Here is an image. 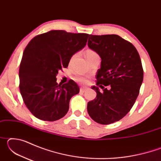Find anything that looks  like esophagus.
I'll return each instance as SVG.
<instances>
[{
    "instance_id": "esophagus-1",
    "label": "esophagus",
    "mask_w": 161,
    "mask_h": 161,
    "mask_svg": "<svg viewBox=\"0 0 161 161\" xmlns=\"http://www.w3.org/2000/svg\"><path fill=\"white\" fill-rule=\"evenodd\" d=\"M86 88H85V87H81L80 88V92H85L86 91Z\"/></svg>"
}]
</instances>
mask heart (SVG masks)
Instances as JSON below:
<instances>
[{
    "instance_id": "heart-1",
    "label": "heart",
    "mask_w": 161,
    "mask_h": 161,
    "mask_svg": "<svg viewBox=\"0 0 161 161\" xmlns=\"http://www.w3.org/2000/svg\"><path fill=\"white\" fill-rule=\"evenodd\" d=\"M96 54H97L96 52H94V51L92 50H86V58H90V57H92V56L96 55ZM77 55H78V53L73 54L71 56V58H70L69 63H71V62H72L73 61H74L75 59L77 57ZM75 80L77 81V82L81 83V84H86L88 83V81H89L88 78L84 77H75Z\"/></svg>"
}]
</instances>
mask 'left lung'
<instances>
[{"label":"left lung","instance_id":"obj_1","mask_svg":"<svg viewBox=\"0 0 161 161\" xmlns=\"http://www.w3.org/2000/svg\"><path fill=\"white\" fill-rule=\"evenodd\" d=\"M88 46L102 59L96 81L103 91L92 86L97 97L87 103V111L98 124H113L129 112L139 94L143 79L139 54L133 44L117 35H89Z\"/></svg>","mask_w":161,"mask_h":161}]
</instances>
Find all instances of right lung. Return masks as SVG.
<instances>
[{
    "instance_id": "right-lung-1",
    "label": "right lung",
    "mask_w": 161,
    "mask_h": 161,
    "mask_svg": "<svg viewBox=\"0 0 161 161\" xmlns=\"http://www.w3.org/2000/svg\"><path fill=\"white\" fill-rule=\"evenodd\" d=\"M89 34L50 31L37 35L23 52L20 69V94L29 111L42 121L65 116L69 101L80 92L73 80L58 84V71L67 68L71 56L86 45Z\"/></svg>"
}]
</instances>
